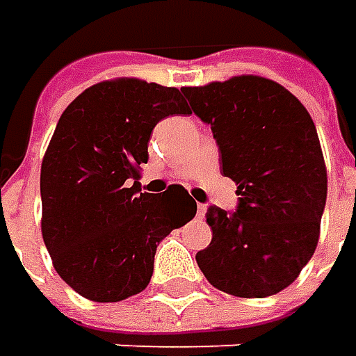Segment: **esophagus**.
<instances>
[{
    "mask_svg": "<svg viewBox=\"0 0 356 356\" xmlns=\"http://www.w3.org/2000/svg\"><path fill=\"white\" fill-rule=\"evenodd\" d=\"M204 213H206V204H198V216H200V218H204Z\"/></svg>",
    "mask_w": 356,
    "mask_h": 356,
    "instance_id": "obj_1",
    "label": "esophagus"
}]
</instances>
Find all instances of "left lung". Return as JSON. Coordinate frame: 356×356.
Wrapping results in <instances>:
<instances>
[{
	"label": "left lung",
	"mask_w": 356,
	"mask_h": 356,
	"mask_svg": "<svg viewBox=\"0 0 356 356\" xmlns=\"http://www.w3.org/2000/svg\"><path fill=\"white\" fill-rule=\"evenodd\" d=\"M212 127L222 172L238 184L234 213L210 206L212 241L196 253L206 280L236 297L261 299L289 287L319 241L327 168L313 118L266 76L184 87Z\"/></svg>",
	"instance_id": "1"
}]
</instances>
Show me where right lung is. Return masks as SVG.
I'll list each match as a JSON object with an SVG mask.
<instances>
[{"label":"right lung","mask_w":356,"mask_h":356,"mask_svg":"<svg viewBox=\"0 0 356 356\" xmlns=\"http://www.w3.org/2000/svg\"><path fill=\"white\" fill-rule=\"evenodd\" d=\"M190 115L182 92L113 79L65 108L41 162V234L55 271L76 293L115 303L140 293L156 245L196 216L184 186L140 192V164L162 118Z\"/></svg>","instance_id":"right-lung-1"}]
</instances>
